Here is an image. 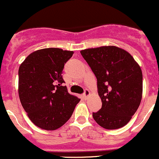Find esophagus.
Returning a JSON list of instances; mask_svg holds the SVG:
<instances>
[{
	"label": "esophagus",
	"mask_w": 159,
	"mask_h": 159,
	"mask_svg": "<svg viewBox=\"0 0 159 159\" xmlns=\"http://www.w3.org/2000/svg\"><path fill=\"white\" fill-rule=\"evenodd\" d=\"M83 95H84V98H88V97H89V96L90 95L89 90H88V89L84 90V94H83Z\"/></svg>",
	"instance_id": "34e87169"
}]
</instances>
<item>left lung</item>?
Here are the masks:
<instances>
[{
    "mask_svg": "<svg viewBox=\"0 0 159 159\" xmlns=\"http://www.w3.org/2000/svg\"><path fill=\"white\" fill-rule=\"evenodd\" d=\"M97 78L102 108L93 112L94 121L105 129H117L129 123L142 97V72L128 51L115 46L81 51Z\"/></svg>",
    "mask_w": 159,
    "mask_h": 159,
    "instance_id": "1",
    "label": "left lung"
}]
</instances>
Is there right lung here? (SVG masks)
Segmentation results:
<instances>
[{"instance_id":"add662e5","label":"right lung","mask_w":159,"mask_h":159,"mask_svg":"<svg viewBox=\"0 0 159 159\" xmlns=\"http://www.w3.org/2000/svg\"><path fill=\"white\" fill-rule=\"evenodd\" d=\"M73 54L55 48L38 50L20 65L19 98L30 121L41 129L61 127L81 100L62 85L64 66Z\"/></svg>"}]
</instances>
